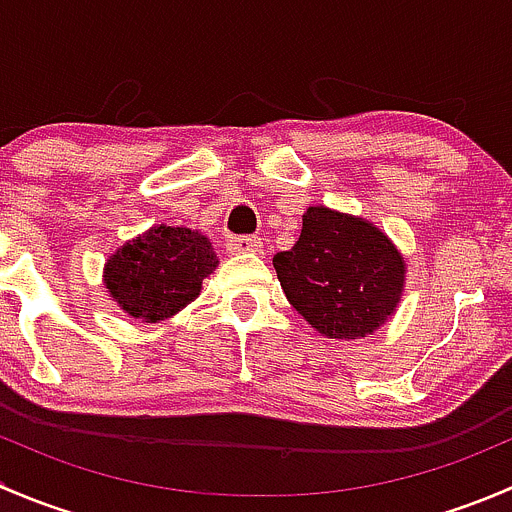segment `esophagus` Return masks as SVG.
<instances>
[{"label": "esophagus", "mask_w": 512, "mask_h": 512, "mask_svg": "<svg viewBox=\"0 0 512 512\" xmlns=\"http://www.w3.org/2000/svg\"><path fill=\"white\" fill-rule=\"evenodd\" d=\"M227 250L232 252V255H242V252H252V255H260L262 252V240L260 237H230L227 240Z\"/></svg>", "instance_id": "1"}]
</instances>
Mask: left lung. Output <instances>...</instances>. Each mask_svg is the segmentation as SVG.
<instances>
[{
	"label": "left lung",
	"mask_w": 512,
	"mask_h": 512,
	"mask_svg": "<svg viewBox=\"0 0 512 512\" xmlns=\"http://www.w3.org/2000/svg\"><path fill=\"white\" fill-rule=\"evenodd\" d=\"M289 304L327 339H361L401 302L406 265L369 220L324 205L307 208L292 250L272 260Z\"/></svg>",
	"instance_id": "left-lung-1"
}]
</instances>
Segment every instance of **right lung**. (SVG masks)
I'll use <instances>...</instances> for the list:
<instances>
[{
	"mask_svg": "<svg viewBox=\"0 0 512 512\" xmlns=\"http://www.w3.org/2000/svg\"><path fill=\"white\" fill-rule=\"evenodd\" d=\"M215 267L218 255L203 232L156 225L108 257L103 285L128 317L156 324L188 307Z\"/></svg>",
	"mask_w": 512,
	"mask_h": 512,
	"instance_id": "1",
	"label": "right lung"
}]
</instances>
